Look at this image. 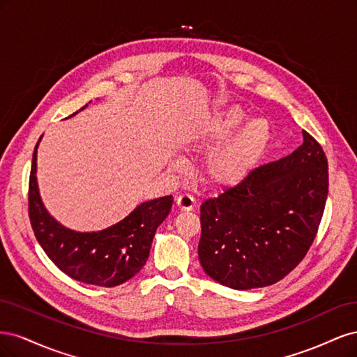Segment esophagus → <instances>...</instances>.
Instances as JSON below:
<instances>
[{
  "label": "esophagus",
  "instance_id": "34e87169",
  "mask_svg": "<svg viewBox=\"0 0 357 357\" xmlns=\"http://www.w3.org/2000/svg\"><path fill=\"white\" fill-rule=\"evenodd\" d=\"M176 204L178 210L181 211H192L195 208V199H193L190 195H186V193H183V195L176 198Z\"/></svg>",
  "mask_w": 357,
  "mask_h": 357
}]
</instances>
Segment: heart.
<instances>
[{"instance_id": "1", "label": "heart", "mask_w": 357, "mask_h": 357, "mask_svg": "<svg viewBox=\"0 0 357 357\" xmlns=\"http://www.w3.org/2000/svg\"><path fill=\"white\" fill-rule=\"evenodd\" d=\"M243 117L238 107L215 112L186 146L189 152H195L222 142L204 164L205 178L218 188L231 189L241 185L265 155L271 139V128L265 119L253 117L240 125ZM174 167H180V162H174Z\"/></svg>"}]
</instances>
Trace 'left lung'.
Here are the masks:
<instances>
[{"label":"left lung","instance_id":"left-lung-1","mask_svg":"<svg viewBox=\"0 0 357 357\" xmlns=\"http://www.w3.org/2000/svg\"><path fill=\"white\" fill-rule=\"evenodd\" d=\"M302 135L294 153L202 202L198 256L218 283L235 290L271 286L314 241L328 198V159L314 138Z\"/></svg>","mask_w":357,"mask_h":357}]
</instances>
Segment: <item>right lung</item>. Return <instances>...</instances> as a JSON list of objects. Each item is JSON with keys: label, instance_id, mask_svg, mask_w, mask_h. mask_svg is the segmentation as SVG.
Returning a JSON list of instances; mask_svg holds the SVG:
<instances>
[{"label": "right lung", "instance_id": "right-lung-1", "mask_svg": "<svg viewBox=\"0 0 357 357\" xmlns=\"http://www.w3.org/2000/svg\"><path fill=\"white\" fill-rule=\"evenodd\" d=\"M40 139L32 155L28 210L32 231L43 250L62 273L77 282L101 287L128 282L146 265L158 226L171 211L172 197L139 204L123 220L102 231L68 229L52 218L40 197L36 176Z\"/></svg>", "mask_w": 357, "mask_h": 357}]
</instances>
